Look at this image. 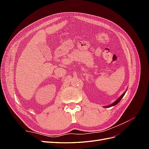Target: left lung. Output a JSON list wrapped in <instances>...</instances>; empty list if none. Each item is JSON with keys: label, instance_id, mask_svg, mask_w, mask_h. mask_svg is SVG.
Masks as SVG:
<instances>
[{"label": "left lung", "instance_id": "1", "mask_svg": "<svg viewBox=\"0 0 149 149\" xmlns=\"http://www.w3.org/2000/svg\"><path fill=\"white\" fill-rule=\"evenodd\" d=\"M125 94V93H124L123 94H122V95L118 99V100H117L115 102H114L113 103H112V104H110V105H109V106H106V107H112V106H115V105H116L117 104H118V103H119V102H120V101L121 100V99L122 98H123V96H124V94Z\"/></svg>", "mask_w": 149, "mask_h": 149}]
</instances>
